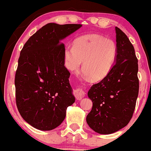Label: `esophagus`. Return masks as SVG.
I'll use <instances>...</instances> for the list:
<instances>
[{
    "label": "esophagus",
    "mask_w": 151,
    "mask_h": 151,
    "mask_svg": "<svg viewBox=\"0 0 151 151\" xmlns=\"http://www.w3.org/2000/svg\"><path fill=\"white\" fill-rule=\"evenodd\" d=\"M74 95H75L76 98H77V100H81V99L85 96V94H86L85 91H84L82 89H79V88H78V89H76L74 90Z\"/></svg>",
    "instance_id": "esophagus-1"
}]
</instances>
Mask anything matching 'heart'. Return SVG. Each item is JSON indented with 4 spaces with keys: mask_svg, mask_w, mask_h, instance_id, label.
<instances>
[{
    "mask_svg": "<svg viewBox=\"0 0 151 151\" xmlns=\"http://www.w3.org/2000/svg\"><path fill=\"white\" fill-rule=\"evenodd\" d=\"M117 46L113 40L93 33L77 38L74 46L64 50L65 65L71 72H77L83 62L82 70L92 81H101L108 76L116 60Z\"/></svg>",
    "mask_w": 151,
    "mask_h": 151,
    "instance_id": "b5f03b06",
    "label": "heart"
}]
</instances>
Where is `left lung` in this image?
Returning a JSON list of instances; mask_svg holds the SVG:
<instances>
[{
	"label": "left lung",
	"instance_id": "8db88e82",
	"mask_svg": "<svg viewBox=\"0 0 151 151\" xmlns=\"http://www.w3.org/2000/svg\"><path fill=\"white\" fill-rule=\"evenodd\" d=\"M116 60L111 72L93 84L88 96L93 102L86 116L88 125L100 134H111L125 127L133 116L139 90L138 59L126 35L116 27Z\"/></svg>",
	"mask_w": 151,
	"mask_h": 151
}]
</instances>
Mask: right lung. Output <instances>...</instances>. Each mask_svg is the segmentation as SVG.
Instances as JSON below:
<instances>
[{
  "instance_id": "obj_1",
  "label": "right lung",
  "mask_w": 151,
  "mask_h": 151,
  "mask_svg": "<svg viewBox=\"0 0 151 151\" xmlns=\"http://www.w3.org/2000/svg\"><path fill=\"white\" fill-rule=\"evenodd\" d=\"M81 26L47 24L20 52L15 77L16 105L22 119L35 129L58 127L65 119L67 107L75 101L61 41Z\"/></svg>"
}]
</instances>
